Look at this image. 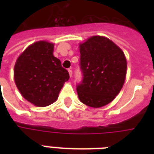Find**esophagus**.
I'll return each mask as SVG.
<instances>
[{
  "mask_svg": "<svg viewBox=\"0 0 154 154\" xmlns=\"http://www.w3.org/2000/svg\"><path fill=\"white\" fill-rule=\"evenodd\" d=\"M68 71H69V73L70 77H72V69H68Z\"/></svg>",
  "mask_w": 154,
  "mask_h": 154,
  "instance_id": "esophagus-1",
  "label": "esophagus"
}]
</instances>
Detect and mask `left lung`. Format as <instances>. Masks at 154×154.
<instances>
[{
    "instance_id": "left-lung-1",
    "label": "left lung",
    "mask_w": 154,
    "mask_h": 154,
    "mask_svg": "<svg viewBox=\"0 0 154 154\" xmlns=\"http://www.w3.org/2000/svg\"><path fill=\"white\" fill-rule=\"evenodd\" d=\"M83 79L77 85L80 101L93 108L110 103L121 91L127 61L122 50L109 38L94 36L80 45Z\"/></svg>"
}]
</instances>
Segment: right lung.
I'll return each mask as SVG.
<instances>
[{
  "instance_id": "1",
  "label": "right lung",
  "mask_w": 154,
  "mask_h": 154,
  "mask_svg": "<svg viewBox=\"0 0 154 154\" xmlns=\"http://www.w3.org/2000/svg\"><path fill=\"white\" fill-rule=\"evenodd\" d=\"M53 43L35 42L23 52L14 66V80L21 95L38 107L51 105L69 79L67 70L53 56Z\"/></svg>"
}]
</instances>
